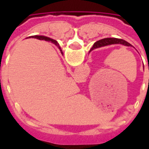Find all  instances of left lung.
<instances>
[{
	"label": "left lung",
	"mask_w": 149,
	"mask_h": 149,
	"mask_svg": "<svg viewBox=\"0 0 149 149\" xmlns=\"http://www.w3.org/2000/svg\"><path fill=\"white\" fill-rule=\"evenodd\" d=\"M122 45L124 46H131V47H133L132 45L131 44H129L128 42H127L126 40L123 39H119V38H112V37H109V38H104V39L100 40L97 42L94 43V45H93V47L91 48L90 52L92 50H93L95 49H97V48H100V47H103V46H107V45ZM148 69H149V65H148Z\"/></svg>",
	"instance_id": "left-lung-1"
}]
</instances>
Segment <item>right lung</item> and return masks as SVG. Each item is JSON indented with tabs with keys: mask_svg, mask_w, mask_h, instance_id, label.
<instances>
[{
	"mask_svg": "<svg viewBox=\"0 0 149 149\" xmlns=\"http://www.w3.org/2000/svg\"><path fill=\"white\" fill-rule=\"evenodd\" d=\"M34 37H35V38H37V39H39V40H50V41H52V43L55 44L58 47L59 49L61 50V47L59 46V44L57 43V41H56V40H55L51 39V38H49V37H44V36H34ZM61 53H63V52H62V50H61Z\"/></svg>",
	"mask_w": 149,
	"mask_h": 149,
	"instance_id": "1",
	"label": "right lung"
}]
</instances>
